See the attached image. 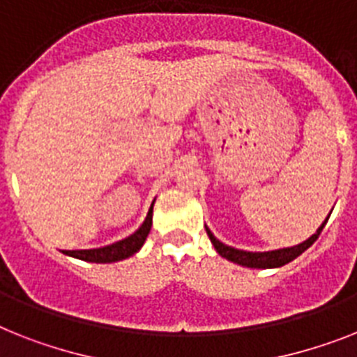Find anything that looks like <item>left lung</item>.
I'll use <instances>...</instances> for the list:
<instances>
[{"mask_svg": "<svg viewBox=\"0 0 357 357\" xmlns=\"http://www.w3.org/2000/svg\"><path fill=\"white\" fill-rule=\"evenodd\" d=\"M326 220L328 219H325V222L317 228L316 234L306 238L305 243L297 244V246H291V248L272 250V252H244V250L231 248V246H228V244L220 243L219 238L215 237L208 228H206V231H208V237H210L211 244H213L215 250L219 252L220 257L228 259V261H231V263L241 264V266H248V268H279L288 264L290 261L299 257L305 250L310 248L312 244L316 243L317 237L321 235L323 228H325Z\"/></svg>", "mask_w": 357, "mask_h": 357, "instance_id": "obj_1", "label": "left lung"}]
</instances>
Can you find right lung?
Here are the masks:
<instances>
[{
	"mask_svg": "<svg viewBox=\"0 0 357 357\" xmlns=\"http://www.w3.org/2000/svg\"><path fill=\"white\" fill-rule=\"evenodd\" d=\"M155 204V200H153ZM153 204L147 211L146 220L142 222V226L135 231L129 237L122 238L119 243L109 244L104 248H94V250H63L66 255L70 257L82 259V261H87V263H116V261H122V259H128L131 255L142 248V244L146 243L147 235H149V229L153 225Z\"/></svg>",
	"mask_w": 357,
	"mask_h": 357,
	"instance_id": "1",
	"label": "right lung"
}]
</instances>
